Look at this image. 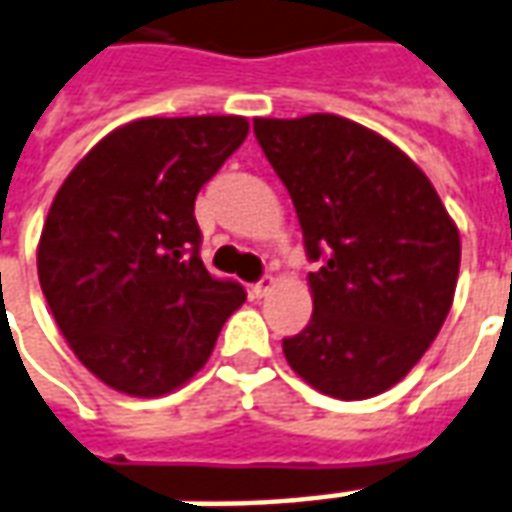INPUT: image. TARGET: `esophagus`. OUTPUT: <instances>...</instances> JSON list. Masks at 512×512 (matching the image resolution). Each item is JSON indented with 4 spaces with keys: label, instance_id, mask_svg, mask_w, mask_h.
<instances>
[{
    "label": "esophagus",
    "instance_id": "obj_1",
    "mask_svg": "<svg viewBox=\"0 0 512 512\" xmlns=\"http://www.w3.org/2000/svg\"><path fill=\"white\" fill-rule=\"evenodd\" d=\"M271 288H274V277H260V280L255 282V285H252V288H249V293H252V296H255V299H263V296H268V291H271Z\"/></svg>",
    "mask_w": 512,
    "mask_h": 512
}]
</instances>
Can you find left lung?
<instances>
[{
	"instance_id": "8db88e82",
	"label": "left lung",
	"mask_w": 512,
	"mask_h": 512,
	"mask_svg": "<svg viewBox=\"0 0 512 512\" xmlns=\"http://www.w3.org/2000/svg\"><path fill=\"white\" fill-rule=\"evenodd\" d=\"M296 207L313 316L282 338L291 368L335 399L388 391L430 349L452 307L460 235L441 196L391 141L313 113L255 119Z\"/></svg>"
}]
</instances>
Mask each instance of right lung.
Listing matches in <instances>:
<instances>
[{"label": "right lung", "instance_id": "right-lung-1", "mask_svg": "<svg viewBox=\"0 0 512 512\" xmlns=\"http://www.w3.org/2000/svg\"><path fill=\"white\" fill-rule=\"evenodd\" d=\"M246 132L241 116L132 121L60 185L38 280L74 355L110 388H180L244 305V285L213 277L199 257L194 202Z\"/></svg>", "mask_w": 512, "mask_h": 512}]
</instances>
